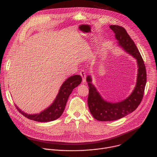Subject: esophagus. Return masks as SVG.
<instances>
[{
	"mask_svg": "<svg viewBox=\"0 0 157 157\" xmlns=\"http://www.w3.org/2000/svg\"><path fill=\"white\" fill-rule=\"evenodd\" d=\"M79 74H80V75H81V77H82V82H83V83H86V75L85 71H84V70H81V71L79 72Z\"/></svg>",
	"mask_w": 157,
	"mask_h": 157,
	"instance_id": "obj_1",
	"label": "esophagus"
}]
</instances>
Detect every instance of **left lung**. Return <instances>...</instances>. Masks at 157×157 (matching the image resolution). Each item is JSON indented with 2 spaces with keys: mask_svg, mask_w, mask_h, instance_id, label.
<instances>
[{
  "mask_svg": "<svg viewBox=\"0 0 157 157\" xmlns=\"http://www.w3.org/2000/svg\"><path fill=\"white\" fill-rule=\"evenodd\" d=\"M110 28L115 33L119 45L137 59L139 73L136 86L132 93L124 101L117 103H110L103 100L91 84V77L87 76L86 79L89 87L88 107L93 117L99 121H116L128 115L135 110L143 99L147 82V73L144 61L135 43L124 27L111 25Z\"/></svg>",
  "mask_w": 157,
  "mask_h": 157,
  "instance_id": "8db88e82",
  "label": "left lung"
}]
</instances>
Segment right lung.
<instances>
[{
	"mask_svg": "<svg viewBox=\"0 0 157 157\" xmlns=\"http://www.w3.org/2000/svg\"><path fill=\"white\" fill-rule=\"evenodd\" d=\"M82 78L79 75H74L67 79L61 86L53 103L40 114L30 115L23 113L17 107L16 108L20 114L30 120L40 122L55 121L62 115L70 95L73 89L80 84Z\"/></svg>",
	"mask_w": 157,
	"mask_h": 157,
	"instance_id": "add662e5",
	"label": "right lung"
}]
</instances>
